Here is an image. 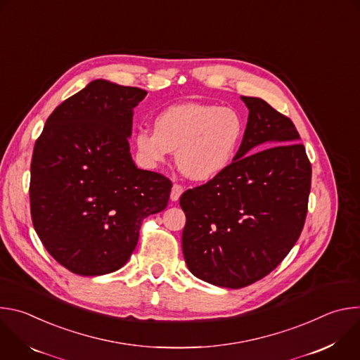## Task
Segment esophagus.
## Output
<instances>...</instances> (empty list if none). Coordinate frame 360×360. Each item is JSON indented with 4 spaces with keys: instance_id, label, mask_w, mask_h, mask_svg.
Returning <instances> with one entry per match:
<instances>
[{
    "instance_id": "esophagus-1",
    "label": "esophagus",
    "mask_w": 360,
    "mask_h": 360,
    "mask_svg": "<svg viewBox=\"0 0 360 360\" xmlns=\"http://www.w3.org/2000/svg\"><path fill=\"white\" fill-rule=\"evenodd\" d=\"M182 193H184V188H182L181 185L175 184V185L172 186V191H171V200L176 202Z\"/></svg>"
}]
</instances>
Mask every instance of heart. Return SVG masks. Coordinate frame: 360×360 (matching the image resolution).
<instances>
[{"label": "heart", "mask_w": 360, "mask_h": 360, "mask_svg": "<svg viewBox=\"0 0 360 360\" xmlns=\"http://www.w3.org/2000/svg\"><path fill=\"white\" fill-rule=\"evenodd\" d=\"M243 136L239 114L226 107L181 104L162 111L153 131L134 135L138 160L146 168L165 164L175 150L179 171L193 181H211L233 161Z\"/></svg>", "instance_id": "1"}]
</instances>
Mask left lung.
<instances>
[{
	"label": "left lung",
	"instance_id": "1",
	"mask_svg": "<svg viewBox=\"0 0 360 360\" xmlns=\"http://www.w3.org/2000/svg\"><path fill=\"white\" fill-rule=\"evenodd\" d=\"M240 99L249 115L232 164L179 199L188 269L229 289L262 279L283 261L302 232L312 178L293 122L262 98Z\"/></svg>",
	"mask_w": 360,
	"mask_h": 360
}]
</instances>
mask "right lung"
I'll return each instance as SVG.
<instances>
[{
	"label": "right lung",
	"instance_id": "obj_1",
	"mask_svg": "<svg viewBox=\"0 0 360 360\" xmlns=\"http://www.w3.org/2000/svg\"><path fill=\"white\" fill-rule=\"evenodd\" d=\"M146 91L95 79L49 115L31 162V218L42 245L72 274L122 268L143 218L164 211L172 184L138 169L128 138Z\"/></svg>",
	"mask_w": 360,
	"mask_h": 360
}]
</instances>
